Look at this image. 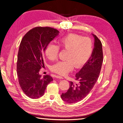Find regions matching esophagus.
<instances>
[{
    "mask_svg": "<svg viewBox=\"0 0 123 123\" xmlns=\"http://www.w3.org/2000/svg\"><path fill=\"white\" fill-rule=\"evenodd\" d=\"M55 78H58V79H63V77H62V76H60V75H56V76H55Z\"/></svg>",
    "mask_w": 123,
    "mask_h": 123,
    "instance_id": "1",
    "label": "esophagus"
}]
</instances>
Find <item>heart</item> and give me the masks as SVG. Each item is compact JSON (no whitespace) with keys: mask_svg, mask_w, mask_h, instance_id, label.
I'll use <instances>...</instances> for the list:
<instances>
[{"mask_svg":"<svg viewBox=\"0 0 123 123\" xmlns=\"http://www.w3.org/2000/svg\"><path fill=\"white\" fill-rule=\"evenodd\" d=\"M59 47L67 50L65 56L66 60L59 61L52 65V72L64 75L73 70L74 66L79 68L84 64L89 59L93 50V44L91 40L75 33H71L63 37L58 41ZM58 45L49 44L45 53L50 60L57 58L59 50Z\"/></svg>","mask_w":123,"mask_h":123,"instance_id":"obj_1","label":"heart"}]
</instances>
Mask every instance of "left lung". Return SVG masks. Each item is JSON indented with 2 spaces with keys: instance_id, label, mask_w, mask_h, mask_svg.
I'll return each mask as SVG.
<instances>
[{
  "instance_id": "1",
  "label": "left lung",
  "mask_w": 123,
  "mask_h": 123,
  "mask_svg": "<svg viewBox=\"0 0 123 123\" xmlns=\"http://www.w3.org/2000/svg\"><path fill=\"white\" fill-rule=\"evenodd\" d=\"M92 36L94 47L91 57L76 73L77 83L70 81V88L61 95L62 100L68 103L78 102L85 98L94 87L100 73L103 60L102 44L98 37L93 34Z\"/></svg>"
}]
</instances>
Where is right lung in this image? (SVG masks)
Instances as JSON below:
<instances>
[{
	"instance_id": "obj_1",
	"label": "right lung",
	"mask_w": 123,
	"mask_h": 123,
	"mask_svg": "<svg viewBox=\"0 0 123 123\" xmlns=\"http://www.w3.org/2000/svg\"><path fill=\"white\" fill-rule=\"evenodd\" d=\"M59 33L58 30L52 28L36 27L25 34L20 44L17 75L23 92L31 98H38L43 95L48 84L53 81L49 75L41 78L39 71L44 65L46 47Z\"/></svg>"
}]
</instances>
